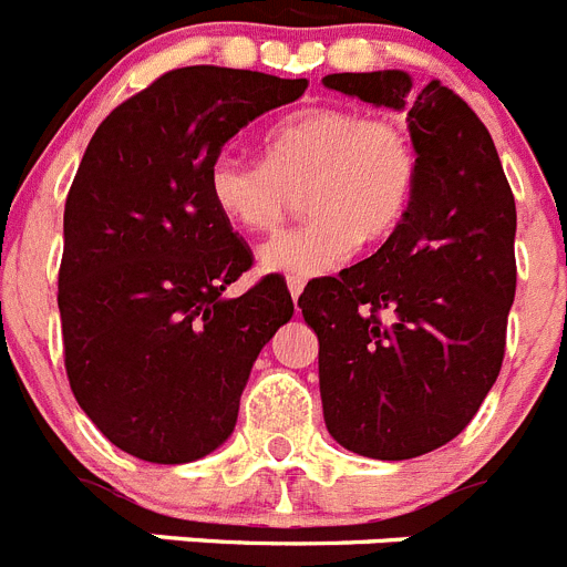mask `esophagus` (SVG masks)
Instances as JSON below:
<instances>
[{"label":"esophagus","instance_id":"obj_1","mask_svg":"<svg viewBox=\"0 0 567 567\" xmlns=\"http://www.w3.org/2000/svg\"><path fill=\"white\" fill-rule=\"evenodd\" d=\"M287 287H289V295H292V300H298L300 292H303V287H307V280H303V278H289Z\"/></svg>","mask_w":567,"mask_h":567}]
</instances>
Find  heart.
<instances>
[{"instance_id":"b5f03b06","label":"heart","mask_w":567,"mask_h":567,"mask_svg":"<svg viewBox=\"0 0 567 567\" xmlns=\"http://www.w3.org/2000/svg\"><path fill=\"white\" fill-rule=\"evenodd\" d=\"M209 198L227 224L267 235L300 193L303 224L260 249L264 272L318 278L338 269L358 240L400 227L417 187V150L398 122L352 107H309L275 124L264 162L221 153L209 167Z\"/></svg>"}]
</instances>
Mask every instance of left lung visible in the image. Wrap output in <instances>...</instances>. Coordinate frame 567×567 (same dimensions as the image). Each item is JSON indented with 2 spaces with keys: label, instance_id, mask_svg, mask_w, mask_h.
<instances>
[{
  "label": "left lung",
  "instance_id": "1",
  "mask_svg": "<svg viewBox=\"0 0 567 567\" xmlns=\"http://www.w3.org/2000/svg\"><path fill=\"white\" fill-rule=\"evenodd\" d=\"M323 87L405 113L417 187L372 258L307 284L323 420L343 449L412 460L457 437L505 354L517 292V207L491 133L440 82L405 70L332 73Z\"/></svg>",
  "mask_w": 567,
  "mask_h": 567
}]
</instances>
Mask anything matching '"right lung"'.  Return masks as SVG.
Segmentation results:
<instances>
[{
  "label": "right lung",
  "mask_w": 567,
  "mask_h": 567,
  "mask_svg": "<svg viewBox=\"0 0 567 567\" xmlns=\"http://www.w3.org/2000/svg\"><path fill=\"white\" fill-rule=\"evenodd\" d=\"M307 79L169 70L99 124L64 204L59 315L64 365L99 432L147 463L178 465L229 440L252 363L295 307L252 267L209 198V167Z\"/></svg>",
  "instance_id": "right-lung-1"
}]
</instances>
